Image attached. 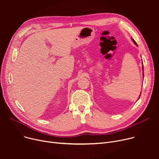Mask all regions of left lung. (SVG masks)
Instances as JSON below:
<instances>
[{"label": "left lung", "mask_w": 159, "mask_h": 159, "mask_svg": "<svg viewBox=\"0 0 159 159\" xmlns=\"http://www.w3.org/2000/svg\"><path fill=\"white\" fill-rule=\"evenodd\" d=\"M132 40H133V43H134V44L136 45V46H137V43H136V42L134 40H133V39H132ZM143 77H144V66H143ZM140 95H141V93L140 94V95H139V98H138V100L139 99V98H140Z\"/></svg>", "instance_id": "obj_1"}]
</instances>
